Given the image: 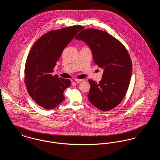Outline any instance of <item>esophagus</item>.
Segmentation results:
<instances>
[{"mask_svg":"<svg viewBox=\"0 0 160 160\" xmlns=\"http://www.w3.org/2000/svg\"><path fill=\"white\" fill-rule=\"evenodd\" d=\"M76 82H83L84 79H78V78H76L75 80H74Z\"/></svg>","mask_w":160,"mask_h":160,"instance_id":"obj_1","label":"esophagus"}]
</instances>
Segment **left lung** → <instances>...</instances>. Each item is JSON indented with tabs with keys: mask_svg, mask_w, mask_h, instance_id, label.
I'll list each match as a JSON object with an SVG mask.
<instances>
[{
	"mask_svg": "<svg viewBox=\"0 0 160 160\" xmlns=\"http://www.w3.org/2000/svg\"><path fill=\"white\" fill-rule=\"evenodd\" d=\"M75 38L89 46L94 63L104 69L98 83L89 80L88 99L100 110H111L122 101L129 87L132 71L129 53L118 39L105 31L87 29Z\"/></svg>",
	"mask_w": 160,
	"mask_h": 160,
	"instance_id": "obj_1",
	"label": "left lung"
}]
</instances>
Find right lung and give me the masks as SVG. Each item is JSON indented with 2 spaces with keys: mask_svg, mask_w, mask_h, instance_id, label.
I'll use <instances>...</instances> for the list:
<instances>
[{
  "mask_svg": "<svg viewBox=\"0 0 160 160\" xmlns=\"http://www.w3.org/2000/svg\"><path fill=\"white\" fill-rule=\"evenodd\" d=\"M84 27L72 26L46 33L35 42L24 68V83L31 98L38 106L52 109L65 99L64 91L70 86L69 79L53 76L54 67L63 50Z\"/></svg>",
  "mask_w": 160,
  "mask_h": 160,
  "instance_id": "add662e5",
  "label": "right lung"
}]
</instances>
